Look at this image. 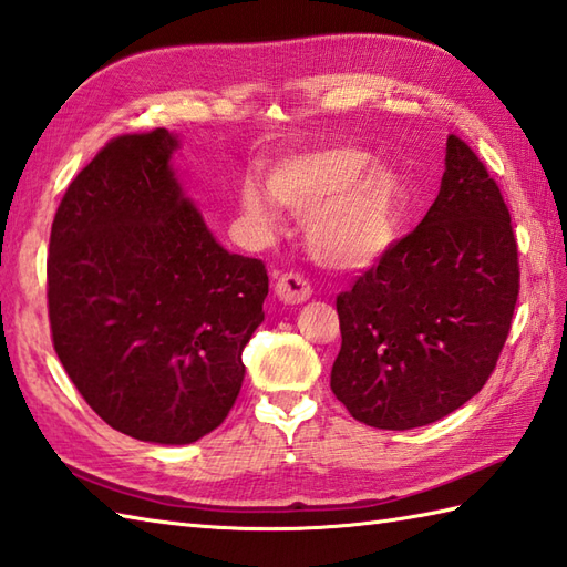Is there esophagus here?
Wrapping results in <instances>:
<instances>
[{"mask_svg": "<svg viewBox=\"0 0 567 567\" xmlns=\"http://www.w3.org/2000/svg\"><path fill=\"white\" fill-rule=\"evenodd\" d=\"M275 295L280 297L285 305H302L311 297V287L302 275L287 272L275 282Z\"/></svg>", "mask_w": 567, "mask_h": 567, "instance_id": "obj_1", "label": "esophagus"}]
</instances>
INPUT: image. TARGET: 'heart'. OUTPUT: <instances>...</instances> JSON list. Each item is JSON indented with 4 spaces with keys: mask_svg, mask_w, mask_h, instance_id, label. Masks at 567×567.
<instances>
[{
    "mask_svg": "<svg viewBox=\"0 0 567 567\" xmlns=\"http://www.w3.org/2000/svg\"><path fill=\"white\" fill-rule=\"evenodd\" d=\"M268 190L270 196L256 183L240 189V214L252 231H275V199L307 219L311 258L333 270H363L382 258L400 234L406 204L404 179L394 167L370 163L365 151L348 146L297 153L277 163Z\"/></svg>",
    "mask_w": 567,
    "mask_h": 567,
    "instance_id": "b5f03b06",
    "label": "heart"
}]
</instances>
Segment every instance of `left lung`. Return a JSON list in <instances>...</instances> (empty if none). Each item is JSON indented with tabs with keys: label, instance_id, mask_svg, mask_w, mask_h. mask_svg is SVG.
<instances>
[{
	"label": "left lung",
	"instance_id": "obj_1",
	"mask_svg": "<svg viewBox=\"0 0 567 567\" xmlns=\"http://www.w3.org/2000/svg\"><path fill=\"white\" fill-rule=\"evenodd\" d=\"M519 297L509 209L457 136L445 143L436 202L339 295L331 390L353 419L406 431L449 416L497 365Z\"/></svg>",
	"mask_w": 567,
	"mask_h": 567
}]
</instances>
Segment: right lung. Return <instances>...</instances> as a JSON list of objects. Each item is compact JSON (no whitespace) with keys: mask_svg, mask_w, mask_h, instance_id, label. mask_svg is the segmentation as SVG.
<instances>
[{"mask_svg":"<svg viewBox=\"0 0 567 567\" xmlns=\"http://www.w3.org/2000/svg\"><path fill=\"white\" fill-rule=\"evenodd\" d=\"M167 128L118 136L72 179L48 317L72 384L112 429L185 445L231 412L265 315L262 260L228 252L179 183Z\"/></svg>","mask_w":567,"mask_h":567,"instance_id":"add662e5","label":"right lung"}]
</instances>
